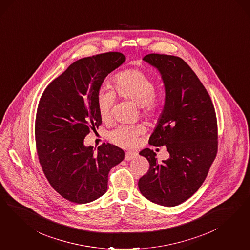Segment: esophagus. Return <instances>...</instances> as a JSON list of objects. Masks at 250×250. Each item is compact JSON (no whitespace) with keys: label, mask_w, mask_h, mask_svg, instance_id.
<instances>
[{"label":"esophagus","mask_w":250,"mask_h":250,"mask_svg":"<svg viewBox=\"0 0 250 250\" xmlns=\"http://www.w3.org/2000/svg\"><path fill=\"white\" fill-rule=\"evenodd\" d=\"M138 153L136 152H132V151H128L125 153V160L129 161L135 157H137Z\"/></svg>","instance_id":"34e87169"}]
</instances>
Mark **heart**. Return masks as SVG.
I'll return each mask as SVG.
<instances>
[{"label":"heart","instance_id":"obj_1","mask_svg":"<svg viewBox=\"0 0 250 250\" xmlns=\"http://www.w3.org/2000/svg\"><path fill=\"white\" fill-rule=\"evenodd\" d=\"M116 91L110 86H101L97 92V110L103 121H107L116 100V92L129 98L141 106L146 116L158 111L159 103L155 94V83L147 73L137 69H129L118 73L114 78ZM144 132L141 125H121L108 132L107 137L116 145L132 147L138 144V137Z\"/></svg>","mask_w":250,"mask_h":250}]
</instances>
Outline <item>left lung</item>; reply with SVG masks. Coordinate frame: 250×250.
Here are the masks:
<instances>
[{
	"mask_svg": "<svg viewBox=\"0 0 250 250\" xmlns=\"http://www.w3.org/2000/svg\"><path fill=\"white\" fill-rule=\"evenodd\" d=\"M144 61L160 72L166 90L164 109L149 144L166 145L169 158L159 163L153 150L141 151L150 167L138 186L150 202L173 207L200 188L216 157V114L207 90L181 58L151 53Z\"/></svg>",
	"mask_w": 250,
	"mask_h": 250,
	"instance_id": "1",
	"label": "left lung"
}]
</instances>
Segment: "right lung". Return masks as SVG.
Masks as SVG:
<instances>
[{
    "instance_id": "1",
    "label": "right lung",
    "mask_w": 250,
    "mask_h": 250,
    "mask_svg": "<svg viewBox=\"0 0 250 250\" xmlns=\"http://www.w3.org/2000/svg\"><path fill=\"white\" fill-rule=\"evenodd\" d=\"M126 58L106 52L83 58L52 81L41 97L35 122L39 160L48 183L74 203H87L104 195L108 173L124 159L116 145H83L90 129L102 123L97 92L108 73Z\"/></svg>"
}]
</instances>
